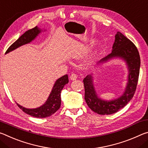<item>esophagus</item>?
Listing matches in <instances>:
<instances>
[{"instance_id":"esophagus-1","label":"esophagus","mask_w":148,"mask_h":148,"mask_svg":"<svg viewBox=\"0 0 148 148\" xmlns=\"http://www.w3.org/2000/svg\"><path fill=\"white\" fill-rule=\"evenodd\" d=\"M77 78V75L75 73H72L71 75H70V79H71V81H74V80H76Z\"/></svg>"}]
</instances>
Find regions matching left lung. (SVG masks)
<instances>
[{"instance_id":"1","label":"left lung","mask_w":148,"mask_h":148,"mask_svg":"<svg viewBox=\"0 0 148 148\" xmlns=\"http://www.w3.org/2000/svg\"><path fill=\"white\" fill-rule=\"evenodd\" d=\"M115 58L123 60L129 72L127 83L121 96L111 100H103L98 96L95 90L92 74L88 75L83 79L84 100L94 112L100 115H111L121 110L132 98L136 88L140 67L139 52L133 42L119 31L115 34L111 53L99 61L98 65Z\"/></svg>"}]
</instances>
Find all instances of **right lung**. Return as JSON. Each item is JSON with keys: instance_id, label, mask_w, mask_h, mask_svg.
Listing matches in <instances>:
<instances>
[{"instance_id": "add662e5", "label": "right lung", "mask_w": 148, "mask_h": 148, "mask_svg": "<svg viewBox=\"0 0 148 148\" xmlns=\"http://www.w3.org/2000/svg\"><path fill=\"white\" fill-rule=\"evenodd\" d=\"M42 31L43 29L38 27L37 26L27 31L8 48L5 54H8V53L13 51V50L21 47V46L31 42L37 38V36ZM44 31L46 30L45 29ZM68 83L69 79L67 75H65L57 79L52 87L51 92H50L47 101L40 107L29 109L23 107L18 103H16L17 105L23 112L31 116H33V117L37 118H45L50 117L60 109V106H61V92L65 84Z\"/></svg>"}]
</instances>
